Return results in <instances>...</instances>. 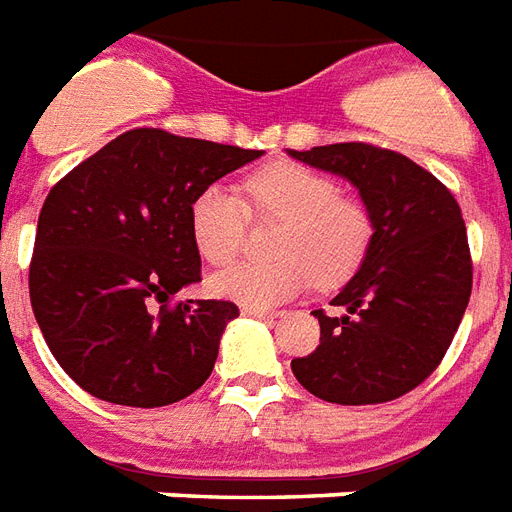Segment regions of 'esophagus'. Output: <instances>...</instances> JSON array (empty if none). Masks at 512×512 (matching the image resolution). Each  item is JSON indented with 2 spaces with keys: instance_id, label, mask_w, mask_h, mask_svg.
<instances>
[{
  "instance_id": "34e87169",
  "label": "esophagus",
  "mask_w": 512,
  "mask_h": 512,
  "mask_svg": "<svg viewBox=\"0 0 512 512\" xmlns=\"http://www.w3.org/2000/svg\"><path fill=\"white\" fill-rule=\"evenodd\" d=\"M241 314L244 317H260V320H274L276 314L268 312V309H257V306H241Z\"/></svg>"
}]
</instances>
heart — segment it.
Returning a JSON list of instances; mask_svg holds the SVG:
<instances>
[{"mask_svg":"<svg viewBox=\"0 0 512 512\" xmlns=\"http://www.w3.org/2000/svg\"><path fill=\"white\" fill-rule=\"evenodd\" d=\"M249 214L279 219L274 263H238L211 276V290L244 306L285 304L304 293L312 279L320 287L347 282L374 238L372 211L342 195L339 184L320 170L295 162H274L244 181V200L211 184L192 200L189 230L211 266L233 263L244 246Z\"/></svg>","mask_w":512,"mask_h":512,"instance_id":"obj_1","label":"heart"}]
</instances>
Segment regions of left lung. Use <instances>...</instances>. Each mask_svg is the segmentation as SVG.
<instances>
[{
    "mask_svg": "<svg viewBox=\"0 0 512 512\" xmlns=\"http://www.w3.org/2000/svg\"><path fill=\"white\" fill-rule=\"evenodd\" d=\"M293 160L336 173L372 211L374 238L333 306L312 312L320 344L295 380L331 404H382L418 388L445 358L472 293L467 225L450 189L399 151L331 143Z\"/></svg>",
    "mask_w": 512,
    "mask_h": 512,
    "instance_id": "left-lung-1",
    "label": "left lung"
}]
</instances>
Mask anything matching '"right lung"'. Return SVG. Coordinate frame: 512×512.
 <instances>
[{
  "label": "right lung",
  "mask_w": 512,
  "mask_h": 512,
  "mask_svg": "<svg viewBox=\"0 0 512 512\" xmlns=\"http://www.w3.org/2000/svg\"><path fill=\"white\" fill-rule=\"evenodd\" d=\"M260 154L140 127L48 192L29 298L54 358L83 391L124 407H165L208 380L238 306L170 304L200 282L189 208Z\"/></svg>",
  "instance_id": "add662e5"
}]
</instances>
